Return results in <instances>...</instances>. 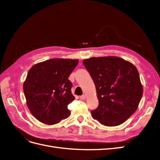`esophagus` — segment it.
Masks as SVG:
<instances>
[{
    "label": "esophagus",
    "mask_w": 160,
    "mask_h": 160,
    "mask_svg": "<svg viewBox=\"0 0 160 160\" xmlns=\"http://www.w3.org/2000/svg\"><path fill=\"white\" fill-rule=\"evenodd\" d=\"M80 99H86V95H81V96L80 97Z\"/></svg>",
    "instance_id": "1"
}]
</instances>
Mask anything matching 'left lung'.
Segmentation results:
<instances>
[{
	"mask_svg": "<svg viewBox=\"0 0 160 160\" xmlns=\"http://www.w3.org/2000/svg\"><path fill=\"white\" fill-rule=\"evenodd\" d=\"M83 63L93 80L99 100L92 117L105 126L124 123L137 110L143 95L136 67L115 56L91 57Z\"/></svg>",
	"mask_w": 160,
	"mask_h": 160,
	"instance_id": "left-lung-1",
	"label": "left lung"
}]
</instances>
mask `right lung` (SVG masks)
Listing matches in <instances>:
<instances>
[{
  "instance_id": "1",
  "label": "right lung",
  "mask_w": 160,
  "mask_h": 160,
  "mask_svg": "<svg viewBox=\"0 0 160 160\" xmlns=\"http://www.w3.org/2000/svg\"><path fill=\"white\" fill-rule=\"evenodd\" d=\"M78 59H51L34 65L23 84L27 105L38 121L54 125L69 117L67 105L75 99L68 79Z\"/></svg>"
}]
</instances>
